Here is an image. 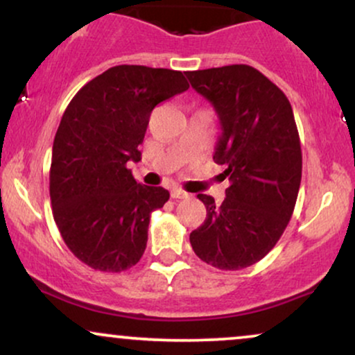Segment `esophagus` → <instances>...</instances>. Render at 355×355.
<instances>
[{
	"label": "esophagus",
	"mask_w": 355,
	"mask_h": 355,
	"mask_svg": "<svg viewBox=\"0 0 355 355\" xmlns=\"http://www.w3.org/2000/svg\"><path fill=\"white\" fill-rule=\"evenodd\" d=\"M170 195H172V198H175V200H183V198H188V196H190V193L183 191L182 188H172Z\"/></svg>",
	"instance_id": "34e87169"
}]
</instances>
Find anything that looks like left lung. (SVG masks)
<instances>
[{"mask_svg":"<svg viewBox=\"0 0 355 355\" xmlns=\"http://www.w3.org/2000/svg\"><path fill=\"white\" fill-rule=\"evenodd\" d=\"M216 111L221 136L214 162L231 185L214 203L200 193L206 219L190 234L195 254L221 270L263 259L284 234L302 183V146L285 93L249 65L187 71Z\"/></svg>","mask_w":355,"mask_h":355,"instance_id":"8db88e82","label":"left lung"}]
</instances>
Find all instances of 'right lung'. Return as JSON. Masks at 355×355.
<instances>
[{
    "label": "right lung",
    "instance_id": "right-lung-1",
    "mask_svg": "<svg viewBox=\"0 0 355 355\" xmlns=\"http://www.w3.org/2000/svg\"><path fill=\"white\" fill-rule=\"evenodd\" d=\"M182 71L111 67L67 106L52 147L51 201L73 255L100 272H123L141 260L150 214L170 193L134 180L152 110L187 92Z\"/></svg>",
    "mask_w": 355,
    "mask_h": 355
}]
</instances>
